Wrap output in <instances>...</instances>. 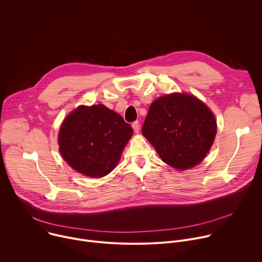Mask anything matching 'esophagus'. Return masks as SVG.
Returning a JSON list of instances; mask_svg holds the SVG:
<instances>
[{
	"instance_id": "esophagus-1",
	"label": "esophagus",
	"mask_w": 262,
	"mask_h": 262,
	"mask_svg": "<svg viewBox=\"0 0 262 262\" xmlns=\"http://www.w3.org/2000/svg\"><path fill=\"white\" fill-rule=\"evenodd\" d=\"M132 126H133V129H134V132H135L136 134H138V133H139V130H140V124H139V122H138V121H135V122H133Z\"/></svg>"
}]
</instances>
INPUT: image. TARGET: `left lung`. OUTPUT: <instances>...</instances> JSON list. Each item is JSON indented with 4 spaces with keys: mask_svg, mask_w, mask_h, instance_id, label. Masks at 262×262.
Returning a JSON list of instances; mask_svg holds the SVG:
<instances>
[{
    "mask_svg": "<svg viewBox=\"0 0 262 262\" xmlns=\"http://www.w3.org/2000/svg\"><path fill=\"white\" fill-rule=\"evenodd\" d=\"M216 128L215 117L205 102L190 93L173 92L150 104L142 133L164 163L184 171L205 159Z\"/></svg>",
    "mask_w": 262,
    "mask_h": 262,
    "instance_id": "left-lung-1",
    "label": "left lung"
}]
</instances>
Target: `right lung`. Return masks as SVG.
<instances>
[{
	"instance_id": "obj_1",
	"label": "right lung",
	"mask_w": 262,
	"mask_h": 262,
	"mask_svg": "<svg viewBox=\"0 0 262 262\" xmlns=\"http://www.w3.org/2000/svg\"><path fill=\"white\" fill-rule=\"evenodd\" d=\"M133 133L122 116L104 104H81L61 123L59 151L74 171L101 178L116 168Z\"/></svg>"
}]
</instances>
